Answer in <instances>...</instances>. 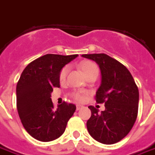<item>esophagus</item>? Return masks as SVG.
Wrapping results in <instances>:
<instances>
[{
	"label": "esophagus",
	"instance_id": "obj_1",
	"mask_svg": "<svg viewBox=\"0 0 155 155\" xmlns=\"http://www.w3.org/2000/svg\"><path fill=\"white\" fill-rule=\"evenodd\" d=\"M82 108V106H81V105H78V106H76V110L77 111H79L80 109H81Z\"/></svg>",
	"mask_w": 155,
	"mask_h": 155
}]
</instances>
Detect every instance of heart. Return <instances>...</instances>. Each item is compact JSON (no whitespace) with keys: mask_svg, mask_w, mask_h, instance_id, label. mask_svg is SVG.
I'll return each mask as SVG.
<instances>
[{"mask_svg":"<svg viewBox=\"0 0 155 155\" xmlns=\"http://www.w3.org/2000/svg\"><path fill=\"white\" fill-rule=\"evenodd\" d=\"M80 68H81V71L83 72V74H85L86 77L89 76L90 74H95V73L98 74L99 73L98 66L96 65V63H94L93 61H91V60H86V61H84V62L81 63V64H80ZM68 72H69V67H63L62 70H60V72H59V81H64L65 78H66ZM71 96L73 97V99L74 101H76L78 102H81V101H83L85 100L84 96L79 92H73L71 94Z\"/></svg>","mask_w":155,"mask_h":155,"instance_id":"1","label":"heart"}]
</instances>
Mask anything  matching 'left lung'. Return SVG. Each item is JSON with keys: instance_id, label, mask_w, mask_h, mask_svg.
I'll list each match as a JSON object with an SVG mask.
<instances>
[{"instance_id": "8db88e82", "label": "left lung", "mask_w": 155, "mask_h": 155, "mask_svg": "<svg viewBox=\"0 0 155 155\" xmlns=\"http://www.w3.org/2000/svg\"><path fill=\"white\" fill-rule=\"evenodd\" d=\"M96 61L101 71V83L96 91L97 103L105 111L88 107L91 116L86 123L89 134L104 144H113L125 138L134 127L138 111V88L129 70L105 54H82Z\"/></svg>"}]
</instances>
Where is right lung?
<instances>
[{
  "label": "right lung",
  "mask_w": 155,
  "mask_h": 155,
  "mask_svg": "<svg viewBox=\"0 0 155 155\" xmlns=\"http://www.w3.org/2000/svg\"><path fill=\"white\" fill-rule=\"evenodd\" d=\"M78 54H45L28 64L17 85V108L26 131L42 142L53 141L65 130L76 107L64 101L54 108L51 92L59 87V72Z\"/></svg>",
  "instance_id": "obj_1"
}]
</instances>
